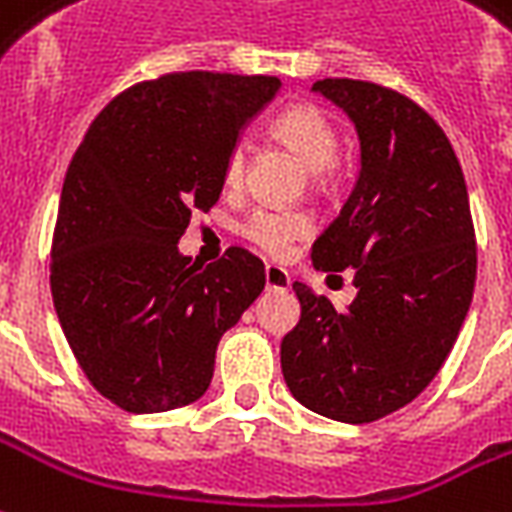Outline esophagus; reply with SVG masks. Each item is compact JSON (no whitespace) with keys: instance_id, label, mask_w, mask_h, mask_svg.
Returning <instances> with one entry per match:
<instances>
[{"instance_id":"1","label":"esophagus","mask_w":512,"mask_h":512,"mask_svg":"<svg viewBox=\"0 0 512 512\" xmlns=\"http://www.w3.org/2000/svg\"><path fill=\"white\" fill-rule=\"evenodd\" d=\"M293 279L282 266H266V287L268 290H290Z\"/></svg>"}]
</instances>
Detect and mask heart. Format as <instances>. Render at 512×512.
I'll return each instance as SVG.
<instances>
[{
    "instance_id": "b5f03b06",
    "label": "heart",
    "mask_w": 512,
    "mask_h": 512,
    "mask_svg": "<svg viewBox=\"0 0 512 512\" xmlns=\"http://www.w3.org/2000/svg\"><path fill=\"white\" fill-rule=\"evenodd\" d=\"M271 135L304 162L314 184L328 181L331 165L339 154V135L320 108H314L309 102H295L271 121ZM244 162V149L233 146L227 154L225 168H222V181H225L227 189L241 184ZM309 233H312V219L306 217L304 211L257 208L241 225V236L271 257H282L290 249V244L301 241Z\"/></svg>"
}]
</instances>
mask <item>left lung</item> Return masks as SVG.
I'll return each mask as SVG.
<instances>
[{"label":"left lung","mask_w":512,"mask_h":512,"mask_svg":"<svg viewBox=\"0 0 512 512\" xmlns=\"http://www.w3.org/2000/svg\"><path fill=\"white\" fill-rule=\"evenodd\" d=\"M312 89L361 140L358 184L314 241L312 263L355 268L358 295L336 312L295 282L301 320L282 339V374L317 415L372 423L426 391L453 350L478 274L475 225L456 151L418 102L352 78Z\"/></svg>","instance_id":"8db88e82"}]
</instances>
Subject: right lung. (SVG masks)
<instances>
[{
	"label": "right lung",
	"mask_w": 512,
	"mask_h": 512,
	"mask_svg": "<svg viewBox=\"0 0 512 512\" xmlns=\"http://www.w3.org/2000/svg\"><path fill=\"white\" fill-rule=\"evenodd\" d=\"M279 86L274 75H160L113 97L75 151L51 295L86 380L124 412L198 401L222 333L266 287V266L241 246L198 266L176 244L192 211L219 200L238 132Z\"/></svg>",
	"instance_id": "obj_1"
}]
</instances>
